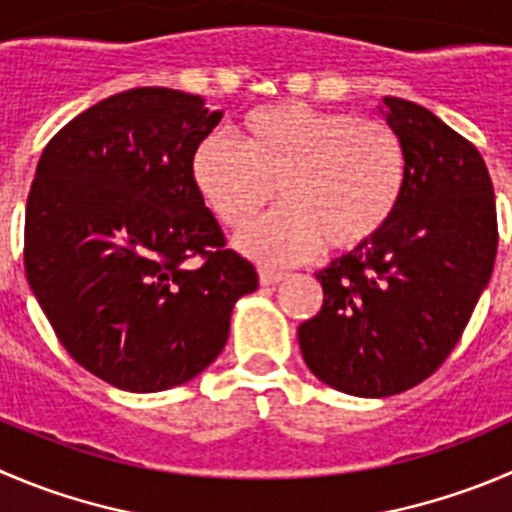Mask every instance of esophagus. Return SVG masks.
Listing matches in <instances>:
<instances>
[{
    "label": "esophagus",
    "instance_id": "obj_1",
    "mask_svg": "<svg viewBox=\"0 0 512 512\" xmlns=\"http://www.w3.org/2000/svg\"><path fill=\"white\" fill-rule=\"evenodd\" d=\"M284 276H286L284 271H276V269H271V266H261L259 269V279L264 286L279 284V281H284Z\"/></svg>",
    "mask_w": 512,
    "mask_h": 512
}]
</instances>
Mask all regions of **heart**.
<instances>
[{"mask_svg": "<svg viewBox=\"0 0 512 512\" xmlns=\"http://www.w3.org/2000/svg\"><path fill=\"white\" fill-rule=\"evenodd\" d=\"M407 150L379 120L301 102L256 107L238 143L206 135L191 153V183L228 228L251 223L274 198L284 206L238 236V248L271 264H296L329 243L354 251L382 236L407 191Z\"/></svg>", "mask_w": 512, "mask_h": 512, "instance_id": "heart-1", "label": "heart"}]
</instances>
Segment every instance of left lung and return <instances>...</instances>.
<instances>
[{"label":"left lung","mask_w":512,"mask_h":512,"mask_svg":"<svg viewBox=\"0 0 512 512\" xmlns=\"http://www.w3.org/2000/svg\"><path fill=\"white\" fill-rule=\"evenodd\" d=\"M379 113L407 150V191L387 231L316 274L324 304L299 326L316 379L389 397L430 377L455 349L498 251L490 173L427 107L384 97Z\"/></svg>","instance_id":"8db88e82"}]
</instances>
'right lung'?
<instances>
[{
	"mask_svg": "<svg viewBox=\"0 0 512 512\" xmlns=\"http://www.w3.org/2000/svg\"><path fill=\"white\" fill-rule=\"evenodd\" d=\"M221 118L201 95L135 87L70 120L37 163L29 289L70 357L125 392L198 377L259 289L191 183L193 148Z\"/></svg>",
	"mask_w": 512,
	"mask_h": 512,
	"instance_id": "1",
	"label": "right lung"
}]
</instances>
